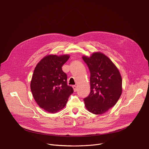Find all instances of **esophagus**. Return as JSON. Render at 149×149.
I'll list each match as a JSON object with an SVG mask.
<instances>
[{"mask_svg": "<svg viewBox=\"0 0 149 149\" xmlns=\"http://www.w3.org/2000/svg\"><path fill=\"white\" fill-rule=\"evenodd\" d=\"M72 88H73V89H74V92H76V91H77V86H72Z\"/></svg>", "mask_w": 149, "mask_h": 149, "instance_id": "1", "label": "esophagus"}]
</instances>
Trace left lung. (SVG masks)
Here are the masks:
<instances>
[{"label": "left lung", "mask_w": 149, "mask_h": 149, "mask_svg": "<svg viewBox=\"0 0 149 149\" xmlns=\"http://www.w3.org/2000/svg\"><path fill=\"white\" fill-rule=\"evenodd\" d=\"M82 59L90 71L91 92L84 99L87 110L94 114L107 112L117 103L123 91L120 72L112 61L101 52Z\"/></svg>", "instance_id": "8db88e82"}]
</instances>
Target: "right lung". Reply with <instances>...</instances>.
<instances>
[{"label":"right lung","instance_id":"1","mask_svg":"<svg viewBox=\"0 0 149 149\" xmlns=\"http://www.w3.org/2000/svg\"><path fill=\"white\" fill-rule=\"evenodd\" d=\"M70 57L68 54L47 55L35 68L31 92L37 104L49 113H56L64 108L74 92L67 85V75L62 70Z\"/></svg>","mask_w":149,"mask_h":149}]
</instances>
